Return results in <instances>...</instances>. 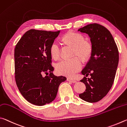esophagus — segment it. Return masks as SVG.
Wrapping results in <instances>:
<instances>
[{
  "label": "esophagus",
  "instance_id": "1",
  "mask_svg": "<svg viewBox=\"0 0 127 127\" xmlns=\"http://www.w3.org/2000/svg\"><path fill=\"white\" fill-rule=\"evenodd\" d=\"M67 80L68 81H70V82H71V83H76V82H77L76 80H75L72 79H71V78H69V77H68V78H67Z\"/></svg>",
  "mask_w": 127,
  "mask_h": 127
}]
</instances>
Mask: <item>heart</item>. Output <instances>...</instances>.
<instances>
[{"mask_svg": "<svg viewBox=\"0 0 127 127\" xmlns=\"http://www.w3.org/2000/svg\"><path fill=\"white\" fill-rule=\"evenodd\" d=\"M62 40L70 45L73 46L72 55H78L85 59L90 55L92 51V44L84 40L82 34L75 32H68L62 37ZM50 53L53 58L57 59L61 55V50L59 43L53 41L50 48ZM83 62L80 58L74 56L70 59H64L58 62L56 70L59 74L71 76L81 69Z\"/></svg>", "mask_w": 127, "mask_h": 127, "instance_id": "1", "label": "heart"}]
</instances>
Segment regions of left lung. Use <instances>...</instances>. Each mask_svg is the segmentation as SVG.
Listing matches in <instances>:
<instances>
[{"label":"left lung","mask_w":127,"mask_h":127,"mask_svg":"<svg viewBox=\"0 0 127 127\" xmlns=\"http://www.w3.org/2000/svg\"><path fill=\"white\" fill-rule=\"evenodd\" d=\"M90 37L92 54L82 74L90 78L80 80L86 86L79 97L89 103L100 100L109 92L114 83L119 62V51L112 34L105 27L90 24L78 30Z\"/></svg>","instance_id":"1"}]
</instances>
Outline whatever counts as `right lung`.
<instances>
[{
	"instance_id": "add662e5",
	"label": "right lung",
	"mask_w": 127,
	"mask_h": 127,
	"mask_svg": "<svg viewBox=\"0 0 127 127\" xmlns=\"http://www.w3.org/2000/svg\"><path fill=\"white\" fill-rule=\"evenodd\" d=\"M56 32L30 30L14 49L15 79L23 96L30 103L42 106L53 101L59 85L66 77L53 75L50 46L59 35ZM44 77L43 73L48 74Z\"/></svg>"
}]
</instances>
